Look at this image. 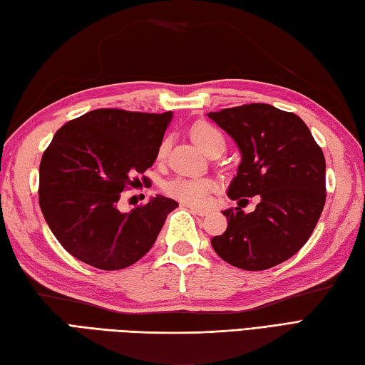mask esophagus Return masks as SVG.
I'll return each instance as SVG.
<instances>
[{"instance_id": "1", "label": "esophagus", "mask_w": 365, "mask_h": 365, "mask_svg": "<svg viewBox=\"0 0 365 365\" xmlns=\"http://www.w3.org/2000/svg\"><path fill=\"white\" fill-rule=\"evenodd\" d=\"M187 208H188L191 213H195L197 216H205V215L210 213V210H208V208H199V207H191V205H188Z\"/></svg>"}]
</instances>
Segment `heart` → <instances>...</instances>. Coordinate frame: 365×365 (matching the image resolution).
Segmentation results:
<instances>
[{"mask_svg": "<svg viewBox=\"0 0 365 365\" xmlns=\"http://www.w3.org/2000/svg\"><path fill=\"white\" fill-rule=\"evenodd\" d=\"M191 136L195 141L208 153L216 147H224V136L221 131L208 122H196L191 128ZM169 150V139L165 138L158 145L157 160L163 161L166 158ZM215 190V182L208 177H191V175H178L169 180L165 187V191L169 196L175 197L187 205H202L208 195Z\"/></svg>", "mask_w": 365, "mask_h": 365, "instance_id": "1", "label": "heart"}]
</instances>
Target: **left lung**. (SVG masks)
<instances>
[{"label":"left lung","mask_w":365,"mask_h":365,"mask_svg":"<svg viewBox=\"0 0 365 365\" xmlns=\"http://www.w3.org/2000/svg\"><path fill=\"white\" fill-rule=\"evenodd\" d=\"M242 152L227 195V229L212 238L215 252L230 265L262 271L290 259L306 245L327 202V163L322 147L297 114L267 103L208 113ZM257 194L261 202L245 215L240 206Z\"/></svg>","instance_id":"1"}]
</instances>
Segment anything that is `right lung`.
<instances>
[{"label":"right lung","instance_id":"add662e5","mask_svg":"<svg viewBox=\"0 0 365 365\" xmlns=\"http://www.w3.org/2000/svg\"><path fill=\"white\" fill-rule=\"evenodd\" d=\"M170 115L100 108L68 120L53 136L38 168V205L75 259L114 271L149 252L178 204L157 196L122 213L118 202L120 192L150 182L143 174L157 158Z\"/></svg>","mask_w":365,"mask_h":365}]
</instances>
